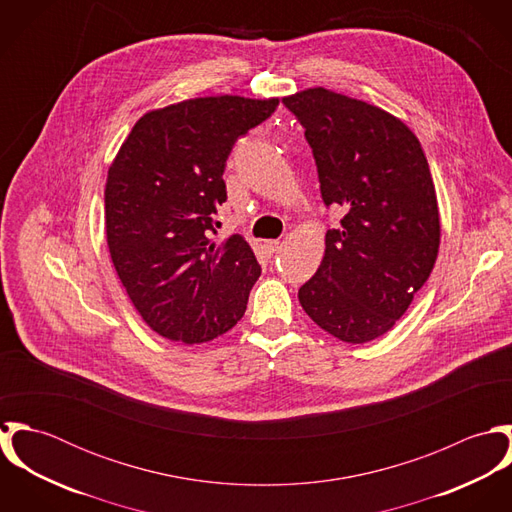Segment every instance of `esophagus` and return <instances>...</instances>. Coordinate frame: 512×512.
<instances>
[{
  "mask_svg": "<svg viewBox=\"0 0 512 512\" xmlns=\"http://www.w3.org/2000/svg\"><path fill=\"white\" fill-rule=\"evenodd\" d=\"M264 248H266L268 254H276V252L280 250V240H268V242L264 244Z\"/></svg>",
  "mask_w": 512,
  "mask_h": 512,
  "instance_id": "esophagus-1",
  "label": "esophagus"
}]
</instances>
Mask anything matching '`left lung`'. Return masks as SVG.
<instances>
[{
  "label": "left lung",
  "instance_id": "left-lung-1",
  "mask_svg": "<svg viewBox=\"0 0 512 512\" xmlns=\"http://www.w3.org/2000/svg\"><path fill=\"white\" fill-rule=\"evenodd\" d=\"M284 104L305 128L323 203L345 211L299 303L339 341H374L406 313L438 258L428 159L402 120L363 100L317 86Z\"/></svg>",
  "mask_w": 512,
  "mask_h": 512
}]
</instances>
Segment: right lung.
I'll list each match as a JSON object with an SVG mask.
<instances>
[{
    "instance_id": "right-lung-1",
    "label": "right lung",
    "mask_w": 512,
    "mask_h": 512,
    "mask_svg": "<svg viewBox=\"0 0 512 512\" xmlns=\"http://www.w3.org/2000/svg\"><path fill=\"white\" fill-rule=\"evenodd\" d=\"M278 98L205 96L144 114L114 157L104 191L116 274L147 325L185 345L213 341L246 311L260 264L240 234L213 242L232 146Z\"/></svg>"
}]
</instances>
